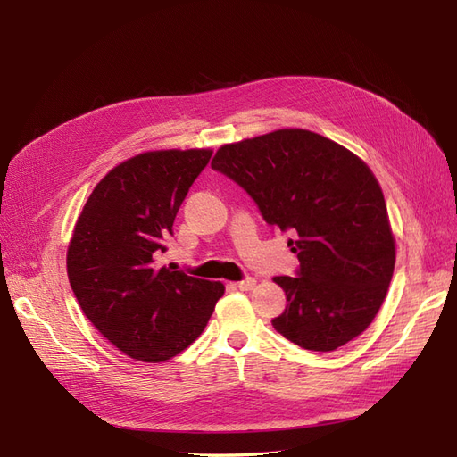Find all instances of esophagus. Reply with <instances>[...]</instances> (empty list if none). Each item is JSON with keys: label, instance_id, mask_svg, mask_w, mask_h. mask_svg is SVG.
Instances as JSON below:
<instances>
[{"label": "esophagus", "instance_id": "1", "mask_svg": "<svg viewBox=\"0 0 457 457\" xmlns=\"http://www.w3.org/2000/svg\"><path fill=\"white\" fill-rule=\"evenodd\" d=\"M253 286H255V278H252V276H245L244 280L237 282V287H240V289H252Z\"/></svg>", "mask_w": 457, "mask_h": 457}]
</instances>
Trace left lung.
Instances as JSON below:
<instances>
[{
    "label": "left lung",
    "instance_id": "obj_1",
    "mask_svg": "<svg viewBox=\"0 0 457 457\" xmlns=\"http://www.w3.org/2000/svg\"><path fill=\"white\" fill-rule=\"evenodd\" d=\"M212 168L242 187L267 225L292 232L295 276H276L286 311L274 329L309 351H336L376 318L395 270L383 192L353 152L307 129L225 145Z\"/></svg>",
    "mask_w": 457,
    "mask_h": 457
}]
</instances>
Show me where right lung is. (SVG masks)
<instances>
[{"mask_svg":"<svg viewBox=\"0 0 457 457\" xmlns=\"http://www.w3.org/2000/svg\"><path fill=\"white\" fill-rule=\"evenodd\" d=\"M212 150H156L95 187L68 245V280L89 322L135 361L185 351L225 294L220 282L160 265L173 220Z\"/></svg>","mask_w":457,"mask_h":457,"instance_id":"add662e5","label":"right lung"}]
</instances>
